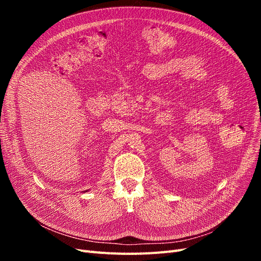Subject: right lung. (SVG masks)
Here are the masks:
<instances>
[{
  "instance_id": "right-lung-1",
  "label": "right lung",
  "mask_w": 261,
  "mask_h": 261,
  "mask_svg": "<svg viewBox=\"0 0 261 261\" xmlns=\"http://www.w3.org/2000/svg\"><path fill=\"white\" fill-rule=\"evenodd\" d=\"M86 192H87V191H85V192H82V193H86Z\"/></svg>"
}]
</instances>
